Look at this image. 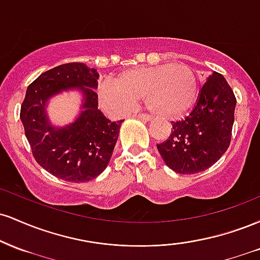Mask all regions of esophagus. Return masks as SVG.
Listing matches in <instances>:
<instances>
[{"label":"esophagus","mask_w":260,"mask_h":260,"mask_svg":"<svg viewBox=\"0 0 260 260\" xmlns=\"http://www.w3.org/2000/svg\"><path fill=\"white\" fill-rule=\"evenodd\" d=\"M133 117H136V118H139V120H142V121H150L151 120V116H149V115H143V113H138V115H133Z\"/></svg>","instance_id":"obj_1"}]
</instances>
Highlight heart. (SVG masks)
Wrapping results in <instances>:
<instances>
[{"label": "heart", "mask_w": 260, "mask_h": 260, "mask_svg": "<svg viewBox=\"0 0 260 260\" xmlns=\"http://www.w3.org/2000/svg\"><path fill=\"white\" fill-rule=\"evenodd\" d=\"M198 92L196 71L186 63H165L131 70L100 88L101 105L110 111H126L144 101L151 112L174 118L186 112Z\"/></svg>", "instance_id": "heart-1"}]
</instances>
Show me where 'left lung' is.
I'll list each match as a JSON object with an SVG mask.
<instances>
[{
  "instance_id": "left-lung-1",
  "label": "left lung",
  "mask_w": 260,
  "mask_h": 260,
  "mask_svg": "<svg viewBox=\"0 0 260 260\" xmlns=\"http://www.w3.org/2000/svg\"><path fill=\"white\" fill-rule=\"evenodd\" d=\"M235 107V94L222 74L209 76L192 112L172 122L169 138L156 145L166 165L181 175L198 174L213 166L231 142Z\"/></svg>"
}]
</instances>
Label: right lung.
<instances>
[{"mask_svg": "<svg viewBox=\"0 0 260 260\" xmlns=\"http://www.w3.org/2000/svg\"><path fill=\"white\" fill-rule=\"evenodd\" d=\"M99 73L84 63L59 64L38 77L25 92L20 120L32 155L41 168L67 182H88L109 165L121 121L112 122L98 109ZM77 90L83 101L79 117L63 127L47 116L48 100L62 91Z\"/></svg>", "mask_w": 260, "mask_h": 260, "instance_id": "obj_1", "label": "right lung"}]
</instances>
